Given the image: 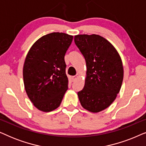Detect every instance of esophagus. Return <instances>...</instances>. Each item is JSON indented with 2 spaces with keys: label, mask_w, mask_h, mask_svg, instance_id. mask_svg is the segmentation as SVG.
<instances>
[{
  "label": "esophagus",
  "mask_w": 146,
  "mask_h": 146,
  "mask_svg": "<svg viewBox=\"0 0 146 146\" xmlns=\"http://www.w3.org/2000/svg\"><path fill=\"white\" fill-rule=\"evenodd\" d=\"M77 78H78V76H77V75L74 76L72 77V81H73V82H74V81L76 80Z\"/></svg>",
  "instance_id": "34e87169"
}]
</instances>
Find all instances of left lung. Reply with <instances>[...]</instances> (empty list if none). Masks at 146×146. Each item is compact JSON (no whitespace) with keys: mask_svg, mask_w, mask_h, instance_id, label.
Masks as SVG:
<instances>
[{"mask_svg":"<svg viewBox=\"0 0 146 146\" xmlns=\"http://www.w3.org/2000/svg\"><path fill=\"white\" fill-rule=\"evenodd\" d=\"M74 42L87 68L84 87L78 92L79 100L84 108L99 112L111 105L120 90L122 62L113 45L99 35H76Z\"/></svg>","mask_w":146,"mask_h":146,"instance_id":"left-lung-1","label":"left lung"}]
</instances>
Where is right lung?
I'll list each match as a JSON object with an SVG mask.
<instances>
[{
	"mask_svg": "<svg viewBox=\"0 0 146 146\" xmlns=\"http://www.w3.org/2000/svg\"><path fill=\"white\" fill-rule=\"evenodd\" d=\"M73 36L52 33L39 38L28 52L23 67L26 92L35 106L48 112L60 106L68 89L64 56Z\"/></svg>",
	"mask_w": 146,
	"mask_h": 146,
	"instance_id": "add662e5",
	"label": "right lung"
}]
</instances>
